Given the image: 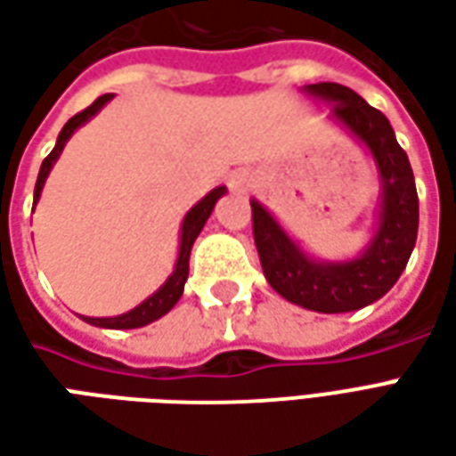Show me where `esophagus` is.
<instances>
[{
    "instance_id": "obj_1",
    "label": "esophagus",
    "mask_w": 456,
    "mask_h": 456,
    "mask_svg": "<svg viewBox=\"0 0 456 456\" xmlns=\"http://www.w3.org/2000/svg\"><path fill=\"white\" fill-rule=\"evenodd\" d=\"M229 188L237 195H247V192L256 188V175L251 170H234L232 178H229Z\"/></svg>"
}]
</instances>
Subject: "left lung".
<instances>
[{
  "label": "left lung",
  "mask_w": 456,
  "mask_h": 456,
  "mask_svg": "<svg viewBox=\"0 0 456 456\" xmlns=\"http://www.w3.org/2000/svg\"><path fill=\"white\" fill-rule=\"evenodd\" d=\"M303 93L330 107V119L359 141L376 163L381 198L373 232L356 256L320 258L300 247L254 198V241L264 276L278 296L313 313H352L386 296L408 266L418 239V190L411 160L379 110L337 83L305 85Z\"/></svg>",
  "instance_id": "obj_1"
}]
</instances>
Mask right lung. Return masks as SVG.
<instances>
[{"label": "right lung", "instance_id": "1", "mask_svg": "<svg viewBox=\"0 0 456 456\" xmlns=\"http://www.w3.org/2000/svg\"><path fill=\"white\" fill-rule=\"evenodd\" d=\"M114 94H102V97H97L85 112L75 114L70 119L65 121V126L58 134V141H55L53 151L48 153V159L41 163V170H38V180H36V190H34V209L38 205V200H41V192H44V185L48 175H51V170H53L55 160L61 159V153H63L65 143L70 141L75 131L85 126L87 121L97 117V114L102 112V107L107 102H112ZM227 192L224 185H219V188L209 190L205 198L200 200L198 205H192V208L185 212V217H183V224H180V234H178V258H175V266H173V273H170L166 281H163V286L156 290V293H151L143 303L129 310V313H124V315H114V317H83L87 325L94 327H104V330H136V327H146L151 322H156L160 317L166 315L168 310H173V305L178 303L180 296H183V288H185V281H188V264H190V248L195 244V239L200 237V232L205 227V222L212 215V209L217 205V200L222 198Z\"/></svg>", "mask_w": 456, "mask_h": 456}]
</instances>
